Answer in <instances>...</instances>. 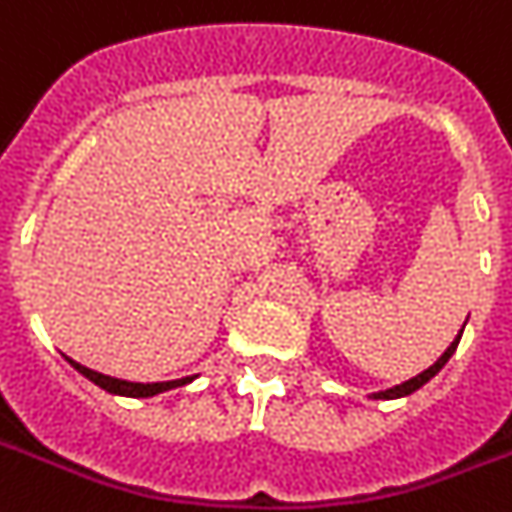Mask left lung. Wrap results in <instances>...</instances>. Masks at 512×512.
Returning <instances> with one entry per match:
<instances>
[{"label":"left lung","instance_id":"left-lung-1","mask_svg":"<svg viewBox=\"0 0 512 512\" xmlns=\"http://www.w3.org/2000/svg\"><path fill=\"white\" fill-rule=\"evenodd\" d=\"M460 335H463V329H460ZM460 335L455 337V340H453V345H450V348H447L445 353H442V356L437 358V361H434V366H429V369H426V371H421V374H416V377H413V379H408V382H403V384H395V387H390V390H384V392H374V395H371V398H374V400H395V398H405V395H411V392H416L418 387H424V384L429 382V379H432L434 374H437V371L442 369V366H445L447 361H450V356H453V353H455V348H458Z\"/></svg>","mask_w":512,"mask_h":512}]
</instances>
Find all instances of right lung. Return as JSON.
Listing matches in <instances>:
<instances>
[{"label": "right lung", "instance_id": "right-lung-1", "mask_svg": "<svg viewBox=\"0 0 512 512\" xmlns=\"http://www.w3.org/2000/svg\"><path fill=\"white\" fill-rule=\"evenodd\" d=\"M67 361H70V366H73V369H78L83 377L91 379L94 384H99L101 390L112 392V395H125V398H151V395L175 390V387H183V384H188L196 379V377H183V379H172V382H151V384L125 382V379H114V377H107V374H99V371H94V369H86V366H80V363L73 361V358H67Z\"/></svg>", "mask_w": 512, "mask_h": 512}]
</instances>
